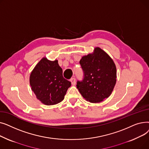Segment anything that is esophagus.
Masks as SVG:
<instances>
[{
  "label": "esophagus",
  "instance_id": "34e87169",
  "mask_svg": "<svg viewBox=\"0 0 149 149\" xmlns=\"http://www.w3.org/2000/svg\"><path fill=\"white\" fill-rule=\"evenodd\" d=\"M70 82H71V83H72V85H75V84L76 80H75V78H72V79H70Z\"/></svg>",
  "mask_w": 149,
  "mask_h": 149
}]
</instances>
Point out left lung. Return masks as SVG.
Masks as SVG:
<instances>
[{
	"label": "left lung",
	"instance_id": "obj_1",
	"mask_svg": "<svg viewBox=\"0 0 149 149\" xmlns=\"http://www.w3.org/2000/svg\"><path fill=\"white\" fill-rule=\"evenodd\" d=\"M83 79L78 81L77 88L87 101L100 103L111 95L116 81V69L113 60L97 47L92 54L80 61Z\"/></svg>",
	"mask_w": 149,
	"mask_h": 149
}]
</instances>
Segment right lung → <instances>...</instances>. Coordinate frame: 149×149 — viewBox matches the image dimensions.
Returning <instances> with one entry per match:
<instances>
[{
    "instance_id": "obj_1",
    "label": "right lung",
    "mask_w": 149,
    "mask_h": 149,
    "mask_svg": "<svg viewBox=\"0 0 149 149\" xmlns=\"http://www.w3.org/2000/svg\"><path fill=\"white\" fill-rule=\"evenodd\" d=\"M31 89L45 105H54L63 100L71 83L63 77L58 60L43 58L35 66L29 77Z\"/></svg>"
}]
</instances>
